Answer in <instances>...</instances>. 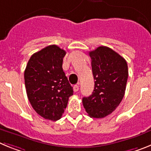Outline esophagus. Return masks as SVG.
Returning a JSON list of instances; mask_svg holds the SVG:
<instances>
[{"label":"esophagus","mask_w":151,"mask_h":151,"mask_svg":"<svg viewBox=\"0 0 151 151\" xmlns=\"http://www.w3.org/2000/svg\"><path fill=\"white\" fill-rule=\"evenodd\" d=\"M78 89H79V86H78V85H74V86H73V90H74L75 92L78 91Z\"/></svg>","instance_id":"34e87169"}]
</instances>
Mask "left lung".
Returning a JSON list of instances; mask_svg holds the SVG:
<instances>
[{
  "instance_id": "left-lung-1",
  "label": "left lung",
  "mask_w": 151,
  "mask_h": 151,
  "mask_svg": "<svg viewBox=\"0 0 151 151\" xmlns=\"http://www.w3.org/2000/svg\"><path fill=\"white\" fill-rule=\"evenodd\" d=\"M89 56L94 88L91 95L82 98V104L89 116L101 119L113 113L123 98L128 65L123 57L105 46L89 52Z\"/></svg>"
}]
</instances>
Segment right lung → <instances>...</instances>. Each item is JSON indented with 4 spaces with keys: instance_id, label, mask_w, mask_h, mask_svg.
Segmentation results:
<instances>
[{
    "instance_id": "1",
    "label": "right lung",
    "mask_w": 151,
    "mask_h": 151,
    "mask_svg": "<svg viewBox=\"0 0 151 151\" xmlns=\"http://www.w3.org/2000/svg\"><path fill=\"white\" fill-rule=\"evenodd\" d=\"M66 51L50 45L30 57L25 73L28 99L38 115L57 121L61 118L73 94V87L63 70Z\"/></svg>"
}]
</instances>
